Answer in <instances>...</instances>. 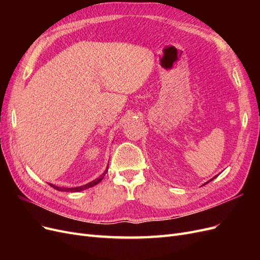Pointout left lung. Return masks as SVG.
Wrapping results in <instances>:
<instances>
[{"label":"left lung","mask_w":260,"mask_h":260,"mask_svg":"<svg viewBox=\"0 0 260 260\" xmlns=\"http://www.w3.org/2000/svg\"><path fill=\"white\" fill-rule=\"evenodd\" d=\"M215 178H216V177H215ZM215 178H214V179H215ZM211 180H212V179H211ZM211 180H210V181H211ZM208 182H209V181H208Z\"/></svg>","instance_id":"1"}]
</instances>
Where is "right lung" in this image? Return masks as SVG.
<instances>
[{"mask_svg": "<svg viewBox=\"0 0 260 260\" xmlns=\"http://www.w3.org/2000/svg\"><path fill=\"white\" fill-rule=\"evenodd\" d=\"M107 169H108V167H107ZM107 169L104 171L103 175H101V177H99L98 179H95L94 181H92V182H90V183H88V184H85V185L77 186V187H59V186H56V185H53V184H51V183H50V185H51L52 187H54L55 190L61 191V192H79V191L85 190V188H89V187H92V186H94V185H96L99 182H101V181L103 180L104 176L106 175Z\"/></svg>", "mask_w": 260, "mask_h": 260, "instance_id": "obj_1", "label": "right lung"}]
</instances>
